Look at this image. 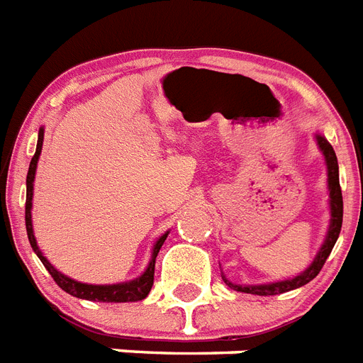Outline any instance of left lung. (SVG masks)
Segmentation results:
<instances>
[{
    "label": "left lung",
    "instance_id": "1",
    "mask_svg": "<svg viewBox=\"0 0 363 363\" xmlns=\"http://www.w3.org/2000/svg\"><path fill=\"white\" fill-rule=\"evenodd\" d=\"M317 138V144L320 147V152L324 155V161H326V168H328V191H330V227L328 234H326V240H324L323 247L318 249L317 257L311 262V266L301 272L300 275L292 277V279L277 281V283H266V285H234L232 281H228L225 275L223 279L230 289L238 292H245V294H257V296H274V294H283V292L294 291V289H300V286L307 285L309 281H313L318 275V272L323 269L324 262L332 253L333 245L337 242L339 232H341V225H343V195H341V187H339V167H337V157H335V152H333L332 144H330L323 135H315Z\"/></svg>",
    "mask_w": 363,
    "mask_h": 363
}]
</instances>
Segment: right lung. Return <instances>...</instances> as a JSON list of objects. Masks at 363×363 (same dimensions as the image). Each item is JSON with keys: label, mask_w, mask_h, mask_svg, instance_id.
<instances>
[{"label": "right lung", "mask_w": 363, "mask_h": 363, "mask_svg": "<svg viewBox=\"0 0 363 363\" xmlns=\"http://www.w3.org/2000/svg\"><path fill=\"white\" fill-rule=\"evenodd\" d=\"M43 138H45V129H39V140H37V150H35V155L31 157L30 170H28V178H26V230H28V240L31 243V249H33L37 257L40 259V262L45 264V268L48 269V274L54 277V281L57 283L60 289H63L65 292H69L71 296L82 298V300L89 301H106V303H121V301H138L144 300V298L150 294L153 286V274H155V259H157V253L161 245L167 240L168 232H164L163 236L159 238L155 245L152 249V259L147 268L144 269V274L140 277H136L133 281H127V283H118V285H88V283H80V281H74L71 277L63 275L62 272H57L54 266H52L46 257L40 253L39 245H37V240H35L33 234V223H31V206H33V179H35V170H37V161H39L40 150H43Z\"/></svg>", "instance_id": "add662e5"}]
</instances>
